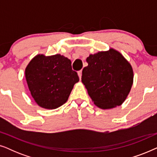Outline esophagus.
I'll return each instance as SVG.
<instances>
[{"label": "esophagus", "mask_w": 157, "mask_h": 157, "mask_svg": "<svg viewBox=\"0 0 157 157\" xmlns=\"http://www.w3.org/2000/svg\"><path fill=\"white\" fill-rule=\"evenodd\" d=\"M78 75L79 76V78H81V76H82V71H78Z\"/></svg>", "instance_id": "1"}]
</instances>
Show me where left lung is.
Instances as JSON below:
<instances>
[{
  "instance_id": "8db88e82",
  "label": "left lung",
  "mask_w": 157,
  "mask_h": 157,
  "mask_svg": "<svg viewBox=\"0 0 157 157\" xmlns=\"http://www.w3.org/2000/svg\"><path fill=\"white\" fill-rule=\"evenodd\" d=\"M82 71L81 81L94 104L102 109H113L126 100L134 81L131 64L113 48L90 54Z\"/></svg>"
}]
</instances>
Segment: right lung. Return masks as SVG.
<instances>
[{
    "label": "right lung",
    "mask_w": 157,
    "mask_h": 157,
    "mask_svg": "<svg viewBox=\"0 0 157 157\" xmlns=\"http://www.w3.org/2000/svg\"><path fill=\"white\" fill-rule=\"evenodd\" d=\"M28 86L38 106L55 109L67 101L74 86L78 82L71 61L61 54H38L25 70Z\"/></svg>",
    "instance_id": "add662e5"
}]
</instances>
